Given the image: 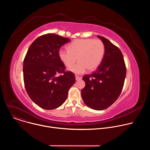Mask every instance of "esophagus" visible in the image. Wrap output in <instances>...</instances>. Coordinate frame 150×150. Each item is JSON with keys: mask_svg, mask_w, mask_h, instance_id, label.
Instances as JSON below:
<instances>
[{"mask_svg": "<svg viewBox=\"0 0 150 150\" xmlns=\"http://www.w3.org/2000/svg\"><path fill=\"white\" fill-rule=\"evenodd\" d=\"M81 76H77V75H76L75 76V79H76V81H79V80H80V79H81Z\"/></svg>", "mask_w": 150, "mask_h": 150, "instance_id": "1", "label": "esophagus"}]
</instances>
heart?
Returning <instances> with one entry per match:
<instances>
[{"label": "heart", "instance_id": "heart-1", "mask_svg": "<svg viewBox=\"0 0 150 150\" xmlns=\"http://www.w3.org/2000/svg\"><path fill=\"white\" fill-rule=\"evenodd\" d=\"M68 50L60 49L59 57L69 71L75 74H81L85 69L88 71L96 69L104 57L105 46L103 42L99 39H76L68 46Z\"/></svg>", "mask_w": 150, "mask_h": 150}]
</instances>
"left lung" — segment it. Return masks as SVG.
I'll list each match as a JSON object with an SVG mask.
<instances>
[{
	"label": "left lung",
	"mask_w": 150,
	"mask_h": 150,
	"mask_svg": "<svg viewBox=\"0 0 150 150\" xmlns=\"http://www.w3.org/2000/svg\"><path fill=\"white\" fill-rule=\"evenodd\" d=\"M97 37L104 45V55L97 70L83 77L85 86L81 90V96L90 108L103 110L108 108L119 97L126 69L120 49L108 39L100 35Z\"/></svg>",
	"instance_id": "obj_1"
}]
</instances>
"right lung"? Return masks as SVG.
Listing matches in <instances>:
<instances>
[{"mask_svg":"<svg viewBox=\"0 0 150 150\" xmlns=\"http://www.w3.org/2000/svg\"><path fill=\"white\" fill-rule=\"evenodd\" d=\"M70 39L55 34L42 35L30 46L23 63L25 90L41 108L52 110L62 105L75 82L74 74L65 72L59 57L60 48ZM58 73L63 74L59 77Z\"/></svg>","mask_w":150,"mask_h":150,"instance_id":"add662e5","label":"right lung"}]
</instances>
